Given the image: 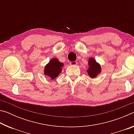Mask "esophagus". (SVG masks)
<instances>
[{
    "label": "esophagus",
    "instance_id": "obj_1",
    "mask_svg": "<svg viewBox=\"0 0 134 134\" xmlns=\"http://www.w3.org/2000/svg\"><path fill=\"white\" fill-rule=\"evenodd\" d=\"M70 64L71 65H76L77 64V62H70Z\"/></svg>",
    "mask_w": 134,
    "mask_h": 134
}]
</instances>
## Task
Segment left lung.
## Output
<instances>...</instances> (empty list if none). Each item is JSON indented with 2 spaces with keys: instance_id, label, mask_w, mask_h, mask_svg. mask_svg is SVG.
Masks as SVG:
<instances>
[{
  "instance_id": "obj_1",
  "label": "left lung",
  "mask_w": 134,
  "mask_h": 134,
  "mask_svg": "<svg viewBox=\"0 0 134 134\" xmlns=\"http://www.w3.org/2000/svg\"><path fill=\"white\" fill-rule=\"evenodd\" d=\"M102 67L93 57H90L88 60V69L87 72L90 78L94 79L100 74Z\"/></svg>"
}]
</instances>
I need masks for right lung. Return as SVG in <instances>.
I'll list each match as a JSON object with an SVG mask.
<instances>
[{
  "label": "right lung",
  "instance_id": "right-lung-1",
  "mask_svg": "<svg viewBox=\"0 0 134 134\" xmlns=\"http://www.w3.org/2000/svg\"><path fill=\"white\" fill-rule=\"evenodd\" d=\"M64 63L60 62L58 58H53L45 65L44 74L49 77L51 80H54L62 71Z\"/></svg>",
  "mask_w": 134,
  "mask_h": 134
}]
</instances>
